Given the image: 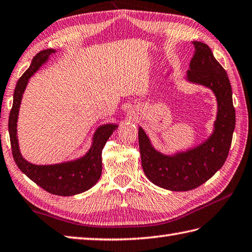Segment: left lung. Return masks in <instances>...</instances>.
<instances>
[{
	"label": "left lung",
	"instance_id": "1",
	"mask_svg": "<svg viewBox=\"0 0 252 252\" xmlns=\"http://www.w3.org/2000/svg\"><path fill=\"white\" fill-rule=\"evenodd\" d=\"M195 47L187 80L211 89L217 99V116L212 135L193 149L167 156L157 151L141 127L138 129L141 164L146 177L170 191H189L211 179L225 163L236 125L235 107L228 75L210 47L193 41Z\"/></svg>",
	"mask_w": 252,
	"mask_h": 252
}]
</instances>
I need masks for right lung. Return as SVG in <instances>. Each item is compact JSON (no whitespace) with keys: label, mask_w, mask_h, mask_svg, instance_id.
<instances>
[{"label":"right lung","mask_w":252,"mask_h":252,"mask_svg":"<svg viewBox=\"0 0 252 252\" xmlns=\"http://www.w3.org/2000/svg\"><path fill=\"white\" fill-rule=\"evenodd\" d=\"M54 52H56L54 49H46L38 52L32 59L30 68L17 81L13 96V106L8 117V132L13 158L22 172L47 192L55 195L71 196L88 191L98 181L102 173V150L107 139L118 126L116 124L99 126L94 132L91 148L83 157L77 160L56 164L38 165L28 162L23 158L17 140V118L23 93L25 91L30 78L34 75Z\"/></svg>","instance_id":"obj_1"}]
</instances>
